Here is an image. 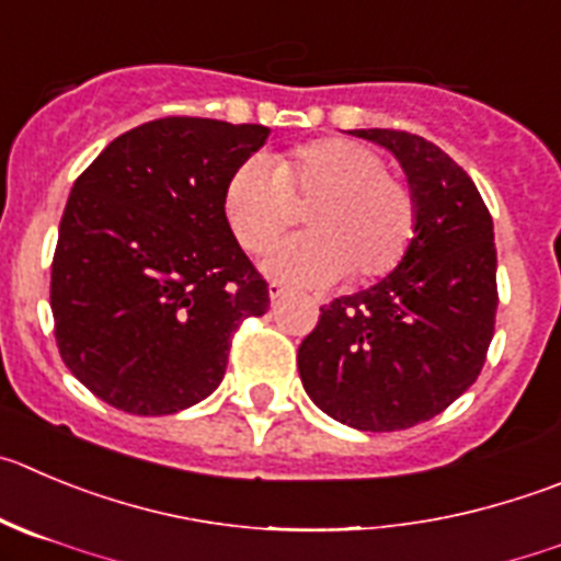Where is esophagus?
I'll list each match as a JSON object with an SVG mask.
<instances>
[{
    "instance_id": "1",
    "label": "esophagus",
    "mask_w": 561,
    "mask_h": 561,
    "mask_svg": "<svg viewBox=\"0 0 561 561\" xmlns=\"http://www.w3.org/2000/svg\"><path fill=\"white\" fill-rule=\"evenodd\" d=\"M287 293H290V287L282 285V282H271V285H268V296H271V301H279V298H285Z\"/></svg>"
}]
</instances>
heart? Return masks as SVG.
<instances>
[{
    "mask_svg": "<svg viewBox=\"0 0 561 561\" xmlns=\"http://www.w3.org/2000/svg\"><path fill=\"white\" fill-rule=\"evenodd\" d=\"M310 229L282 240L263 265L293 285H329L348 276L363 285L399 268L417 232L415 191L387 174L370 146L348 138H318L279 151L274 160H240L224 185V216L238 243L263 251L296 221V202Z\"/></svg>",
    "mask_w": 561,
    "mask_h": 561,
    "instance_id": "b5f03b06",
    "label": "heart"
}]
</instances>
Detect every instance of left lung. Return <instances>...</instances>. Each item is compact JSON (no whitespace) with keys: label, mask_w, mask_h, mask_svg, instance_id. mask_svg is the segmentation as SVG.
Listing matches in <instances>:
<instances>
[{"label":"left lung","mask_w":561,"mask_h":561,"mask_svg":"<svg viewBox=\"0 0 561 561\" xmlns=\"http://www.w3.org/2000/svg\"><path fill=\"white\" fill-rule=\"evenodd\" d=\"M399 157L417 198L410 251L381 282L321 307L298 345L307 396L359 432H399L451 407L495 332V234L473 180L426 138L352 129Z\"/></svg>","instance_id":"1"}]
</instances>
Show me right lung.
Here are the masks:
<instances>
[{"label":"right lung","instance_id":"1","mask_svg":"<svg viewBox=\"0 0 561 561\" xmlns=\"http://www.w3.org/2000/svg\"><path fill=\"white\" fill-rule=\"evenodd\" d=\"M263 124L169 115L118 135L77 176L51 260L66 368L115 410L174 415L224 379L232 334L271 307L224 216Z\"/></svg>","mask_w":561,"mask_h":561}]
</instances>
